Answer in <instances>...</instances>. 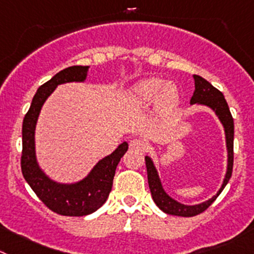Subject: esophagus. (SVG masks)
<instances>
[{
  "label": "esophagus",
  "instance_id": "1",
  "mask_svg": "<svg viewBox=\"0 0 254 254\" xmlns=\"http://www.w3.org/2000/svg\"><path fill=\"white\" fill-rule=\"evenodd\" d=\"M147 147V143L143 141V139L134 138L129 141V148L131 149H137V151H142Z\"/></svg>",
  "mask_w": 254,
  "mask_h": 254
}]
</instances>
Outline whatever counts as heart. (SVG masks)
Listing matches in <instances>:
<instances>
[{"label":"heart","mask_w":254,"mask_h":254,"mask_svg":"<svg viewBox=\"0 0 254 254\" xmlns=\"http://www.w3.org/2000/svg\"><path fill=\"white\" fill-rule=\"evenodd\" d=\"M163 85L165 81L156 77L142 79L129 89V98L136 103H148L158 96L161 102L172 103L177 98V88L171 83Z\"/></svg>","instance_id":"obj_1"}]
</instances>
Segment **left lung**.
<instances>
[{
  "label": "left lung",
  "instance_id": "obj_1",
  "mask_svg": "<svg viewBox=\"0 0 254 254\" xmlns=\"http://www.w3.org/2000/svg\"><path fill=\"white\" fill-rule=\"evenodd\" d=\"M194 92H193L192 98H190V105H203L211 108L217 117L219 118L221 123L224 127V133H226V144H227V152H228V163H227V172L224 176L223 185L219 188L216 195L208 199V201L203 202V203L194 204V206H187V204H182L173 199L172 197L166 193V190L162 187L161 180H159L158 172H157L156 167H154L153 162H152L151 157L146 156V167H147V177H148V186L151 190L152 198H153L154 203L158 206L159 209L165 212L167 214H172V216H180V217H193L197 214L202 213L206 211L209 206L214 202L219 193L223 190L226 185L228 183L229 178L232 176V170H233V136H234V123L233 117L231 115L227 101L224 98L223 93L221 91L212 86L208 81L202 78L201 76L194 74Z\"/></svg>",
  "mask_w": 254,
  "mask_h": 254
}]
</instances>
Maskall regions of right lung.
<instances>
[{
	"label": "right lung",
	"mask_w": 254,
	"mask_h": 254,
	"mask_svg": "<svg viewBox=\"0 0 254 254\" xmlns=\"http://www.w3.org/2000/svg\"><path fill=\"white\" fill-rule=\"evenodd\" d=\"M87 72L88 66H72L60 71L50 81L43 83L37 89L22 123L21 170L23 177L41 201L51 211L61 216L81 217L97 211L108 198L118 162L128 149L127 142L121 143L112 153L98 161L87 177L71 185L55 182L38 166L35 149V129L43 103L59 84L83 82Z\"/></svg>",
	"instance_id": "right-lung-1"
}]
</instances>
